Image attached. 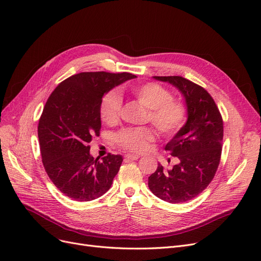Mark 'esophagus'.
<instances>
[{
    "label": "esophagus",
    "mask_w": 261,
    "mask_h": 261,
    "mask_svg": "<svg viewBox=\"0 0 261 261\" xmlns=\"http://www.w3.org/2000/svg\"><path fill=\"white\" fill-rule=\"evenodd\" d=\"M140 158V156L138 155V154H126L124 156V159H125V161H136V160H138Z\"/></svg>",
    "instance_id": "esophagus-1"
}]
</instances>
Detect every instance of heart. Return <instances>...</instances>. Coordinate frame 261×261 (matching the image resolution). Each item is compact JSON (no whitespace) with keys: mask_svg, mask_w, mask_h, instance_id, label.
Instances as JSON below:
<instances>
[{"mask_svg":"<svg viewBox=\"0 0 261 261\" xmlns=\"http://www.w3.org/2000/svg\"><path fill=\"white\" fill-rule=\"evenodd\" d=\"M130 95L147 108L145 119L163 135L178 132L185 120V109L182 103L172 100L168 90L158 83H144L128 89ZM121 99L116 92L110 91L102 96L99 106L101 120L106 124L117 123L120 118ZM154 134L150 128H126L117 135V141L122 148L135 152L143 151Z\"/></svg>","mask_w":261,"mask_h":261,"instance_id":"obj_1","label":"heart"}]
</instances>
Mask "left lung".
<instances>
[{"label": "left lung", "instance_id": "1", "mask_svg": "<svg viewBox=\"0 0 261 261\" xmlns=\"http://www.w3.org/2000/svg\"><path fill=\"white\" fill-rule=\"evenodd\" d=\"M183 95L187 119L165 150L178 158L172 169H158L149 176V189L160 199L180 203L202 193L214 178L223 144V120L211 95L203 88L180 76L159 77Z\"/></svg>", "mask_w": 261, "mask_h": 261}]
</instances>
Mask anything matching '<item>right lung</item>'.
<instances>
[{
    "instance_id": "right-lung-1",
    "label": "right lung",
    "mask_w": 261,
    "mask_h": 261,
    "mask_svg": "<svg viewBox=\"0 0 261 261\" xmlns=\"http://www.w3.org/2000/svg\"><path fill=\"white\" fill-rule=\"evenodd\" d=\"M135 78L129 72H80L49 96L38 123L41 161L52 183L72 200L102 196L119 172L122 155L109 153L99 161L91 155L89 143L99 135L102 96Z\"/></svg>"
}]
</instances>
